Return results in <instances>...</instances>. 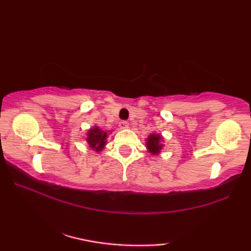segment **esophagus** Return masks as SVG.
Segmentation results:
<instances>
[{
	"instance_id": "obj_1",
	"label": "esophagus",
	"mask_w": 251,
	"mask_h": 251,
	"mask_svg": "<svg viewBox=\"0 0 251 251\" xmlns=\"http://www.w3.org/2000/svg\"><path fill=\"white\" fill-rule=\"evenodd\" d=\"M119 126L121 129H126L129 126V123H128V121H121V122H120Z\"/></svg>"
}]
</instances>
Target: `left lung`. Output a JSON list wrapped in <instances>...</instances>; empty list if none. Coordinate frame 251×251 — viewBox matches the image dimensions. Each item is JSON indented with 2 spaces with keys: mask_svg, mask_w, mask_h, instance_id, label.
<instances>
[{
  "mask_svg": "<svg viewBox=\"0 0 251 251\" xmlns=\"http://www.w3.org/2000/svg\"><path fill=\"white\" fill-rule=\"evenodd\" d=\"M161 140H162V137L160 135H156V133H152L150 136V138L147 139V149L150 150L151 153L157 154L160 152V150L162 149Z\"/></svg>",
  "mask_w": 251,
  "mask_h": 251,
  "instance_id": "obj_1",
  "label": "left lung"
}]
</instances>
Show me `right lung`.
<instances>
[{
    "label": "right lung",
    "instance_id": "right-lung-1",
    "mask_svg": "<svg viewBox=\"0 0 251 251\" xmlns=\"http://www.w3.org/2000/svg\"><path fill=\"white\" fill-rule=\"evenodd\" d=\"M106 137H107V132L104 131V130H100L98 126H95V128H92L88 131L87 142L91 149L99 152L105 146Z\"/></svg>",
    "mask_w": 251,
    "mask_h": 251
}]
</instances>
